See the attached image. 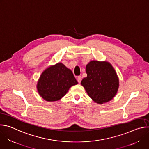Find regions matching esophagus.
<instances>
[{"label":"esophagus","instance_id":"1","mask_svg":"<svg viewBox=\"0 0 149 149\" xmlns=\"http://www.w3.org/2000/svg\"><path fill=\"white\" fill-rule=\"evenodd\" d=\"M81 80H82V77H81V76H78V77H77V81H78L79 83H80L81 81Z\"/></svg>","mask_w":149,"mask_h":149}]
</instances>
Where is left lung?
Instances as JSON below:
<instances>
[{
    "instance_id": "left-lung-1",
    "label": "left lung",
    "mask_w": 149,
    "mask_h": 149,
    "mask_svg": "<svg viewBox=\"0 0 149 149\" xmlns=\"http://www.w3.org/2000/svg\"><path fill=\"white\" fill-rule=\"evenodd\" d=\"M86 71L87 77L81 83L89 97L98 104L111 100L117 93L119 79L111 63L91 61L86 65Z\"/></svg>"
}]
</instances>
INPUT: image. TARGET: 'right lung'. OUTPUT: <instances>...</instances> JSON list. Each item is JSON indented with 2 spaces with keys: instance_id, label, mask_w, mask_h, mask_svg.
<instances>
[{
  "instance_id": "add662e5",
  "label": "right lung",
  "mask_w": 149,
  "mask_h": 149,
  "mask_svg": "<svg viewBox=\"0 0 149 149\" xmlns=\"http://www.w3.org/2000/svg\"><path fill=\"white\" fill-rule=\"evenodd\" d=\"M77 84L71 70L59 62L44 71L36 87L42 98L47 101H55L62 98L71 87Z\"/></svg>"
}]
</instances>
